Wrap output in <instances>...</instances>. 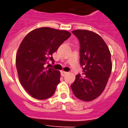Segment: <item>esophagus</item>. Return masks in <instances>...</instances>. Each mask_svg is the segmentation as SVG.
<instances>
[{"instance_id": "34e87169", "label": "esophagus", "mask_w": 128, "mask_h": 128, "mask_svg": "<svg viewBox=\"0 0 128 128\" xmlns=\"http://www.w3.org/2000/svg\"><path fill=\"white\" fill-rule=\"evenodd\" d=\"M60 72H61V76H64L66 74H67V72H64V71H63V70H62Z\"/></svg>"}]
</instances>
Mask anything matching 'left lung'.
<instances>
[{
    "instance_id": "left-lung-1",
    "label": "left lung",
    "mask_w": 128,
    "mask_h": 128,
    "mask_svg": "<svg viewBox=\"0 0 128 128\" xmlns=\"http://www.w3.org/2000/svg\"><path fill=\"white\" fill-rule=\"evenodd\" d=\"M80 44V65L82 75L78 74L71 85L73 93L78 99L92 101L105 89L111 74V54L102 37L92 31L76 30L72 32Z\"/></svg>"
}]
</instances>
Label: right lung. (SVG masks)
<instances>
[{
  "label": "right lung",
  "mask_w": 128,
  "mask_h": 128,
  "mask_svg": "<svg viewBox=\"0 0 128 128\" xmlns=\"http://www.w3.org/2000/svg\"><path fill=\"white\" fill-rule=\"evenodd\" d=\"M71 36L66 30L49 27L34 29L22 41L16 56L19 80L26 92L37 100L51 97L60 82V72L45 67L52 54Z\"/></svg>",
  "instance_id": "1"
}]
</instances>
